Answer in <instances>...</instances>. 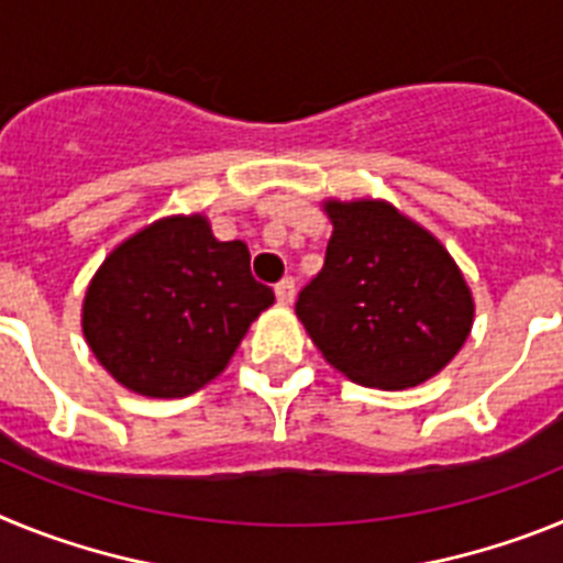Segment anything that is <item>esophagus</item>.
Instances as JSON below:
<instances>
[{
    "instance_id": "34e87169",
    "label": "esophagus",
    "mask_w": 563,
    "mask_h": 563,
    "mask_svg": "<svg viewBox=\"0 0 563 563\" xmlns=\"http://www.w3.org/2000/svg\"><path fill=\"white\" fill-rule=\"evenodd\" d=\"M276 298L278 305H292V298H296V282H292V278H282L276 285Z\"/></svg>"
}]
</instances>
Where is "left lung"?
Returning <instances> with one entry per match:
<instances>
[{
  "label": "left lung",
  "instance_id": "left-lung-1",
  "mask_svg": "<svg viewBox=\"0 0 563 563\" xmlns=\"http://www.w3.org/2000/svg\"><path fill=\"white\" fill-rule=\"evenodd\" d=\"M324 267L296 316L327 363L375 389H409L445 369L474 327L465 276L415 220L383 200H327Z\"/></svg>",
  "mask_w": 563,
  "mask_h": 563
}]
</instances>
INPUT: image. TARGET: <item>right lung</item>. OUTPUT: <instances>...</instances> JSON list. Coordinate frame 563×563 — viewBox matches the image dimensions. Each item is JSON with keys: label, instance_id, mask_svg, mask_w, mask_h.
Masks as SVG:
<instances>
[{"label": "right lung", "instance_id": "add662e5", "mask_svg": "<svg viewBox=\"0 0 563 563\" xmlns=\"http://www.w3.org/2000/svg\"><path fill=\"white\" fill-rule=\"evenodd\" d=\"M276 301L251 276L245 242H220L202 213L163 217L114 247L84 296L89 350L143 397H188L220 375Z\"/></svg>", "mask_w": 563, "mask_h": 563}]
</instances>
